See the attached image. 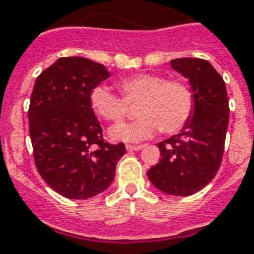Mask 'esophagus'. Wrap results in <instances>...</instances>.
Segmentation results:
<instances>
[{"label":"esophagus","instance_id":"1","mask_svg":"<svg viewBox=\"0 0 254 254\" xmlns=\"http://www.w3.org/2000/svg\"><path fill=\"white\" fill-rule=\"evenodd\" d=\"M142 147H143L142 145H127V151H138V150H141Z\"/></svg>","mask_w":254,"mask_h":254}]
</instances>
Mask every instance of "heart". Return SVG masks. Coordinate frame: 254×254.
Here are the masks:
<instances>
[{"instance_id":"obj_1","label":"heart","mask_w":254,"mask_h":254,"mask_svg":"<svg viewBox=\"0 0 254 254\" xmlns=\"http://www.w3.org/2000/svg\"><path fill=\"white\" fill-rule=\"evenodd\" d=\"M121 96L107 86H95L90 92V106L96 116L120 124L137 106L139 120L111 129V135L121 141H142L156 131L176 134L190 121L195 108L194 94L180 79H167L155 73H138L117 82Z\"/></svg>"}]
</instances>
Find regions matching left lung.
<instances>
[{
  "mask_svg": "<svg viewBox=\"0 0 254 254\" xmlns=\"http://www.w3.org/2000/svg\"><path fill=\"white\" fill-rule=\"evenodd\" d=\"M171 65L190 82L194 113L180 133L158 143L162 158L147 177L167 194L190 195L209 184L222 164L228 96L223 78L209 61L185 57L172 60Z\"/></svg>",
  "mask_w": 254,
  "mask_h": 254,
  "instance_id": "1",
  "label": "left lung"
}]
</instances>
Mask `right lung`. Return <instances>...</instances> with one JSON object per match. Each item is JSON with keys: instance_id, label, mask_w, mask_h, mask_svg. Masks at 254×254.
Returning <instances> with one entry per match:
<instances>
[{"instance_id": "right-lung-1", "label": "right lung", "mask_w": 254, "mask_h": 254, "mask_svg": "<svg viewBox=\"0 0 254 254\" xmlns=\"http://www.w3.org/2000/svg\"><path fill=\"white\" fill-rule=\"evenodd\" d=\"M109 77L102 64L61 57L36 78L28 107L34 160L41 179L59 194L90 198L112 184L123 142L103 138L90 92Z\"/></svg>"}]
</instances>
